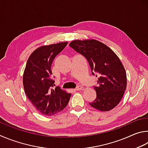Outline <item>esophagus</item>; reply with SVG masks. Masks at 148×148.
Instances as JSON below:
<instances>
[{
  "instance_id": "esophagus-1",
  "label": "esophagus",
  "mask_w": 148,
  "mask_h": 148,
  "mask_svg": "<svg viewBox=\"0 0 148 148\" xmlns=\"http://www.w3.org/2000/svg\"><path fill=\"white\" fill-rule=\"evenodd\" d=\"M83 88H84L82 87V86H77L76 88H75V90H77V91H78V90H83Z\"/></svg>"
}]
</instances>
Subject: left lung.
Instances as JSON below:
<instances>
[{"label":"left lung","instance_id":"1","mask_svg":"<svg viewBox=\"0 0 148 148\" xmlns=\"http://www.w3.org/2000/svg\"><path fill=\"white\" fill-rule=\"evenodd\" d=\"M69 46L88 62L92 75L97 73L96 98L90 105L101 112L113 109L122 99L127 88L125 69L112 49L101 41L90 39L73 40Z\"/></svg>","mask_w":148,"mask_h":148}]
</instances>
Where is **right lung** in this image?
Segmentation results:
<instances>
[{
	"instance_id": "obj_1",
	"label": "right lung",
	"mask_w": 148,
	"mask_h": 148,
	"mask_svg": "<svg viewBox=\"0 0 148 148\" xmlns=\"http://www.w3.org/2000/svg\"><path fill=\"white\" fill-rule=\"evenodd\" d=\"M67 41L36 49L28 58L23 73V83L28 99L39 112L53 116L68 104L71 94L59 88L53 89L54 81L50 77L51 65L56 55L67 45Z\"/></svg>"
}]
</instances>
